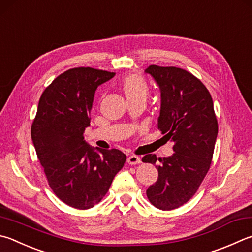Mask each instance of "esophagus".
Listing matches in <instances>:
<instances>
[{
	"label": "esophagus",
	"instance_id": "34e87169",
	"mask_svg": "<svg viewBox=\"0 0 252 252\" xmlns=\"http://www.w3.org/2000/svg\"><path fill=\"white\" fill-rule=\"evenodd\" d=\"M126 161L130 164V165H135V164H140L142 162L138 155H130V157L127 158Z\"/></svg>",
	"mask_w": 252,
	"mask_h": 252
}]
</instances>
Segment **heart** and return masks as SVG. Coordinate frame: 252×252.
<instances>
[{"label": "heart", "mask_w": 252, "mask_h": 252, "mask_svg": "<svg viewBox=\"0 0 252 252\" xmlns=\"http://www.w3.org/2000/svg\"><path fill=\"white\" fill-rule=\"evenodd\" d=\"M122 89L125 91L126 98H132L135 95H145L148 94L149 87L145 80L138 75H130L122 81Z\"/></svg>", "instance_id": "b5f03b06"}]
</instances>
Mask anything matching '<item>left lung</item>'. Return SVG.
Wrapping results in <instances>:
<instances>
[{
  "instance_id": "1",
  "label": "left lung",
  "mask_w": 252,
  "mask_h": 252,
  "mask_svg": "<svg viewBox=\"0 0 252 252\" xmlns=\"http://www.w3.org/2000/svg\"><path fill=\"white\" fill-rule=\"evenodd\" d=\"M161 89L158 127L174 142L173 155L143 157L159 165L158 181L146 189L155 207L172 210L193 197L212 163L218 123L208 89L190 72L177 67L151 65L145 69Z\"/></svg>"
}]
</instances>
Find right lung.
<instances>
[{"instance_id": "add662e5", "label": "right lung", "mask_w": 252, "mask_h": 252, "mask_svg": "<svg viewBox=\"0 0 252 252\" xmlns=\"http://www.w3.org/2000/svg\"><path fill=\"white\" fill-rule=\"evenodd\" d=\"M114 75L91 67L63 72L40 95L32 125V140L50 189L77 209L101 202L126 159L121 151L94 149L84 140L95 90Z\"/></svg>"}]
</instances>
